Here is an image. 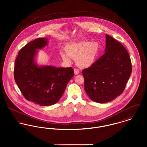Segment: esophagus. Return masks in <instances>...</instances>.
<instances>
[{
	"label": "esophagus",
	"mask_w": 147,
	"mask_h": 147,
	"mask_svg": "<svg viewBox=\"0 0 147 147\" xmlns=\"http://www.w3.org/2000/svg\"><path fill=\"white\" fill-rule=\"evenodd\" d=\"M74 73H75L76 75H77V74H79V69H78L77 68H74Z\"/></svg>",
	"instance_id": "1"
}]
</instances>
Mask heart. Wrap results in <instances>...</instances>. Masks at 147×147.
I'll use <instances>...</instances> for the list:
<instances>
[{
	"label": "heart",
	"instance_id": "heart-1",
	"mask_svg": "<svg viewBox=\"0 0 147 147\" xmlns=\"http://www.w3.org/2000/svg\"><path fill=\"white\" fill-rule=\"evenodd\" d=\"M100 49V45L98 42L81 41L67 45L65 51L67 55L62 52L61 56L63 61L66 62H70L69 57L76 59L79 67L85 68L95 63Z\"/></svg>",
	"mask_w": 147,
	"mask_h": 147
}]
</instances>
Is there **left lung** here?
Instances as JSON below:
<instances>
[{
    "label": "left lung",
    "instance_id": "obj_1",
    "mask_svg": "<svg viewBox=\"0 0 147 147\" xmlns=\"http://www.w3.org/2000/svg\"><path fill=\"white\" fill-rule=\"evenodd\" d=\"M105 53L82 71L84 89L92 101L110 102L125 89L132 68L129 55L118 41L106 35Z\"/></svg>",
    "mask_w": 147,
    "mask_h": 147
}]
</instances>
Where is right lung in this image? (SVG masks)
Instances as JSON below:
<instances>
[{
    "label": "right lung",
    "instance_id": "1",
    "mask_svg": "<svg viewBox=\"0 0 147 147\" xmlns=\"http://www.w3.org/2000/svg\"><path fill=\"white\" fill-rule=\"evenodd\" d=\"M47 40L38 38L26 45L19 52L14 67L15 80L23 96L41 106L57 103L74 75L71 67H38L35 64L36 49L47 45Z\"/></svg>",
    "mask_w": 147,
    "mask_h": 147
}]
</instances>
